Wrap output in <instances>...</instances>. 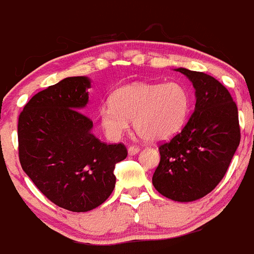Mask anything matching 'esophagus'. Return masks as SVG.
Masks as SVG:
<instances>
[{
    "label": "esophagus",
    "mask_w": 254,
    "mask_h": 254,
    "mask_svg": "<svg viewBox=\"0 0 254 254\" xmlns=\"http://www.w3.org/2000/svg\"><path fill=\"white\" fill-rule=\"evenodd\" d=\"M139 151H140V149L137 146H130L129 149H127V154H129L130 156H132V155H136Z\"/></svg>",
    "instance_id": "obj_1"
}]
</instances>
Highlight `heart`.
Returning a JSON list of instances; mask_svg holds the SVG:
<instances>
[{"label":"heart","mask_w":254,"mask_h":254,"mask_svg":"<svg viewBox=\"0 0 254 254\" xmlns=\"http://www.w3.org/2000/svg\"><path fill=\"white\" fill-rule=\"evenodd\" d=\"M110 104L99 110L100 127L109 139H120L132 120L135 131L142 139L162 141L185 127L191 97L179 82L131 83L118 88L110 97Z\"/></svg>","instance_id":"heart-1"}]
</instances>
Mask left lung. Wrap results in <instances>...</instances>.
Here are the masks:
<instances>
[{
  "label": "left lung",
  "mask_w": 254,
  "mask_h": 254,
  "mask_svg": "<svg viewBox=\"0 0 254 254\" xmlns=\"http://www.w3.org/2000/svg\"><path fill=\"white\" fill-rule=\"evenodd\" d=\"M175 70L192 83L195 110L181 132L159 146L152 185L170 200L191 202L210 193L225 176L240 145L238 110L213 77L186 68Z\"/></svg>",
  "instance_id": "1"
}]
</instances>
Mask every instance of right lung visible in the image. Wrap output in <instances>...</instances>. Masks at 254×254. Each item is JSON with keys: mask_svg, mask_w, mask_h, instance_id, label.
Returning <instances> with one entry per match:
<instances>
[{"mask_svg": "<svg viewBox=\"0 0 254 254\" xmlns=\"http://www.w3.org/2000/svg\"><path fill=\"white\" fill-rule=\"evenodd\" d=\"M90 79L68 77L37 93L18 118L19 162L54 205L87 212L112 195L115 164L127 157L123 144L108 145L92 132L82 113Z\"/></svg>", "mask_w": 254, "mask_h": 254, "instance_id": "1", "label": "right lung"}]
</instances>
